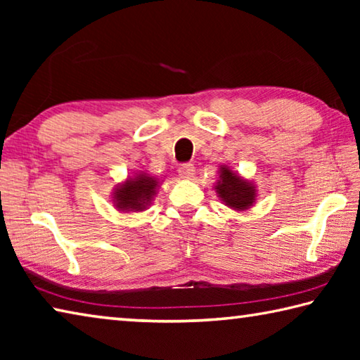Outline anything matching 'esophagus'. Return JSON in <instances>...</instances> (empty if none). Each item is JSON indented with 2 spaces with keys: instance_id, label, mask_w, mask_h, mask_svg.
I'll return each instance as SVG.
<instances>
[{
  "instance_id": "esophagus-1",
  "label": "esophagus",
  "mask_w": 360,
  "mask_h": 360,
  "mask_svg": "<svg viewBox=\"0 0 360 360\" xmlns=\"http://www.w3.org/2000/svg\"><path fill=\"white\" fill-rule=\"evenodd\" d=\"M195 174V168L191 163H186V165H181L179 167V176L182 179H192Z\"/></svg>"
}]
</instances>
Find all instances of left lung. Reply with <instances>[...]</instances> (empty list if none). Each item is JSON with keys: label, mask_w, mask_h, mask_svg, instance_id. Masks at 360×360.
<instances>
[{"label": "left lung", "mask_w": 360, "mask_h": 360, "mask_svg": "<svg viewBox=\"0 0 360 360\" xmlns=\"http://www.w3.org/2000/svg\"><path fill=\"white\" fill-rule=\"evenodd\" d=\"M214 191L221 202L233 211H248L255 206L259 191L255 182L235 172L227 163L217 169Z\"/></svg>", "instance_id": "1"}]
</instances>
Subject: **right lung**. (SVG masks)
I'll return each mask as SVG.
<instances>
[{
  "label": "right lung",
  "mask_w": 360,
  "mask_h": 360,
  "mask_svg": "<svg viewBox=\"0 0 360 360\" xmlns=\"http://www.w3.org/2000/svg\"><path fill=\"white\" fill-rule=\"evenodd\" d=\"M162 181L163 179L148 173V169H139L136 173L129 174L112 188V206L122 214L146 211L155 198Z\"/></svg>",
  "instance_id": "1"
}]
</instances>
